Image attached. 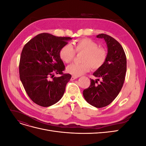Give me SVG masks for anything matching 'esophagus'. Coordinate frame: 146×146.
<instances>
[{"mask_svg": "<svg viewBox=\"0 0 146 146\" xmlns=\"http://www.w3.org/2000/svg\"><path fill=\"white\" fill-rule=\"evenodd\" d=\"M77 78V77H76V76H72L71 77V78H70V80H75V79H76Z\"/></svg>", "mask_w": 146, "mask_h": 146, "instance_id": "1", "label": "esophagus"}]
</instances>
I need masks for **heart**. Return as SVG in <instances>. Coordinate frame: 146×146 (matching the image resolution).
I'll use <instances>...</instances> for the list:
<instances>
[{
  "label": "heart",
  "mask_w": 146,
  "mask_h": 146,
  "mask_svg": "<svg viewBox=\"0 0 146 146\" xmlns=\"http://www.w3.org/2000/svg\"><path fill=\"white\" fill-rule=\"evenodd\" d=\"M74 46L66 44L60 48L59 56L65 63H69L74 60L76 53H83L82 63H74L68 66L66 71L78 77L88 72L91 68L97 70L100 68L107 59V52L105 48L99 47L98 44L90 38H82L74 42Z\"/></svg>",
  "instance_id": "1"
}]
</instances>
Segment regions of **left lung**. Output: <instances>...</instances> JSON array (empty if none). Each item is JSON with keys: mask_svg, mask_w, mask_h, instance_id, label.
Returning <instances> with one entry per match:
<instances>
[{"mask_svg": "<svg viewBox=\"0 0 146 146\" xmlns=\"http://www.w3.org/2000/svg\"><path fill=\"white\" fill-rule=\"evenodd\" d=\"M97 38L104 39L107 43V59L93 73L98 79L90 78L91 85L83 90V94L88 104L96 108H102L111 104L122 89L127 70V58L122 46L115 39L104 33L98 35Z\"/></svg>", "mask_w": 146, "mask_h": 146, "instance_id": "1", "label": "left lung"}]
</instances>
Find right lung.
<instances>
[{"instance_id":"add662e5","label":"right lung","mask_w":146,"mask_h":146,"mask_svg":"<svg viewBox=\"0 0 146 146\" xmlns=\"http://www.w3.org/2000/svg\"><path fill=\"white\" fill-rule=\"evenodd\" d=\"M71 39L42 33L31 39L23 47L19 66L20 80L34 103L47 107L63 97L71 75L63 73L65 66L59 51ZM55 73L60 76L55 78Z\"/></svg>"}]
</instances>
